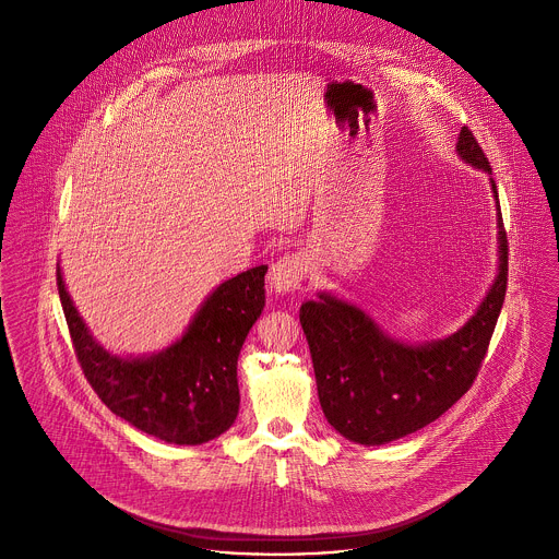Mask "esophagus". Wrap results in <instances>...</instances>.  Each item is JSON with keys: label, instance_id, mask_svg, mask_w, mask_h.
<instances>
[{"label": "esophagus", "instance_id": "esophagus-1", "mask_svg": "<svg viewBox=\"0 0 559 559\" xmlns=\"http://www.w3.org/2000/svg\"><path fill=\"white\" fill-rule=\"evenodd\" d=\"M307 274V259L305 254L300 252H292V254H285L281 261H276L272 265V272H270V287L274 292H294L300 287L302 278Z\"/></svg>", "mask_w": 559, "mask_h": 559}]
</instances>
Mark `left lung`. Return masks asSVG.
Here are the masks:
<instances>
[{
	"instance_id": "8db88e82",
	"label": "left lung",
	"mask_w": 559,
	"mask_h": 559,
	"mask_svg": "<svg viewBox=\"0 0 559 559\" xmlns=\"http://www.w3.org/2000/svg\"><path fill=\"white\" fill-rule=\"evenodd\" d=\"M457 154L491 173L489 158L464 126ZM498 197L496 181H491ZM500 207V203H498ZM500 225V272L483 305L453 336L409 347L391 341L365 311L334 296L307 300L300 325L307 336L318 401L328 423L358 444H384L414 433L471 389L487 356L507 294L509 243Z\"/></svg>"
}]
</instances>
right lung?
Returning a JSON list of instances; mask_svg holds the SVG:
<instances>
[{"label":"right lung","mask_w":559,"mask_h":559,"mask_svg":"<svg viewBox=\"0 0 559 559\" xmlns=\"http://www.w3.org/2000/svg\"><path fill=\"white\" fill-rule=\"evenodd\" d=\"M265 272L259 265L221 283L166 352L123 360L93 341L57 265L72 347L102 403L139 431L175 444H201L227 431L241 403L238 354L265 305Z\"/></svg>","instance_id":"add662e5"}]
</instances>
